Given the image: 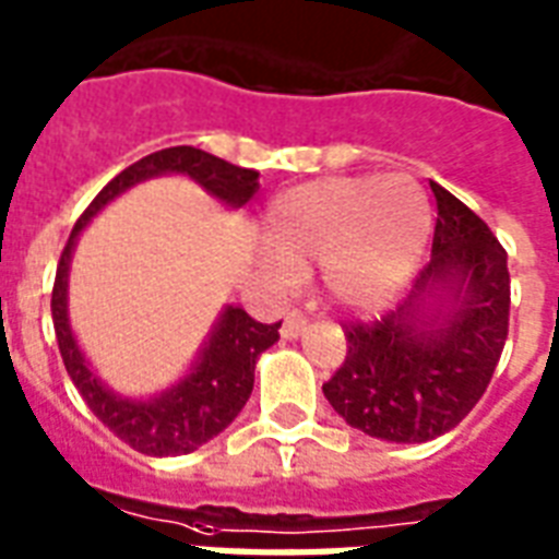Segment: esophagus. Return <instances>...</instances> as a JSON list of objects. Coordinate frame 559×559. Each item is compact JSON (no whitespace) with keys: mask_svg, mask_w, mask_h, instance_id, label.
<instances>
[{"mask_svg":"<svg viewBox=\"0 0 559 559\" xmlns=\"http://www.w3.org/2000/svg\"><path fill=\"white\" fill-rule=\"evenodd\" d=\"M305 328H308V319L301 317V313H289L284 319V325H281V336L284 340H298V336L305 334Z\"/></svg>","mask_w":559,"mask_h":559,"instance_id":"34e87169","label":"esophagus"}]
</instances>
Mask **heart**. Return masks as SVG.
Instances as JSON below:
<instances>
[{
    "label": "heart",
    "mask_w": 559,
    "mask_h": 559,
    "mask_svg": "<svg viewBox=\"0 0 559 559\" xmlns=\"http://www.w3.org/2000/svg\"><path fill=\"white\" fill-rule=\"evenodd\" d=\"M263 228L270 246L258 254V270L272 287L296 289L301 270L319 263L336 308L378 313L419 266L433 213L411 176H336L281 193Z\"/></svg>",
    "instance_id": "b5f03b06"
}]
</instances>
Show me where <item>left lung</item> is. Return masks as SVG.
<instances>
[{
  "label": "left lung",
  "instance_id": "left-lung-1",
  "mask_svg": "<svg viewBox=\"0 0 559 559\" xmlns=\"http://www.w3.org/2000/svg\"><path fill=\"white\" fill-rule=\"evenodd\" d=\"M431 190V261L399 308L346 328V364L322 386L352 428L386 442L457 428L487 393L507 340V251L460 199L433 181Z\"/></svg>",
  "mask_w": 559,
  "mask_h": 559
}]
</instances>
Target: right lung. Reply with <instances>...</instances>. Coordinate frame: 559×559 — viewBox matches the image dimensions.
<instances>
[{
    "instance_id": "add662e5",
    "label": "right lung",
    "mask_w": 559,
    "mask_h": 559,
    "mask_svg": "<svg viewBox=\"0 0 559 559\" xmlns=\"http://www.w3.org/2000/svg\"><path fill=\"white\" fill-rule=\"evenodd\" d=\"M160 176L190 178L228 211L242 207L261 187L258 185L261 173L234 166L223 157L207 155L193 146L160 148L155 155L140 157L138 164L122 169L114 181L105 185V190L93 199L91 207L81 213V219L72 228L70 240L63 246L61 263H58V275H55L52 322L63 366H67L81 399L99 416L102 425H108L119 440L128 442L140 454L176 457V454L195 451L237 419V413L246 407L251 386H254V364L266 348L278 343L281 322L263 325L242 308L225 305L190 369L166 390L148 395V399H134V395L117 393L114 386L102 381L87 355L81 352L75 331L70 325L72 251H75L81 231L87 228L96 213L105 211L114 199L128 193L131 187Z\"/></svg>"
}]
</instances>
